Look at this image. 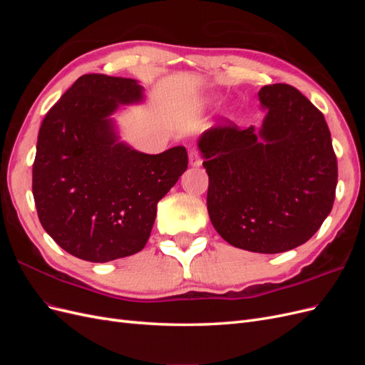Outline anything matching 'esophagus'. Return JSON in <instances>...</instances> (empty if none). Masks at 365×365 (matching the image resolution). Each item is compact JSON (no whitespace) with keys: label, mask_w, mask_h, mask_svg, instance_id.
Returning a JSON list of instances; mask_svg holds the SVG:
<instances>
[{"label":"esophagus","mask_w":365,"mask_h":365,"mask_svg":"<svg viewBox=\"0 0 365 365\" xmlns=\"http://www.w3.org/2000/svg\"><path fill=\"white\" fill-rule=\"evenodd\" d=\"M189 161H190V165H201L202 160H201L200 152H197L196 149H190V152H189Z\"/></svg>","instance_id":"obj_1"}]
</instances>
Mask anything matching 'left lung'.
Returning a JSON list of instances; mask_svg holds the SVG:
<instances>
[{
    "instance_id": "8db88e82",
    "label": "left lung",
    "mask_w": 365,
    "mask_h": 365,
    "mask_svg": "<svg viewBox=\"0 0 365 365\" xmlns=\"http://www.w3.org/2000/svg\"><path fill=\"white\" fill-rule=\"evenodd\" d=\"M262 128L225 125L197 141L208 175L210 220L230 245L289 251L311 239L335 201L338 164L322 111L286 83L259 91Z\"/></svg>"
}]
</instances>
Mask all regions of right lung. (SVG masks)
Listing matches in <instances>:
<instances>
[{
	"label": "right lung",
	"mask_w": 365,
	"mask_h": 365,
	"mask_svg": "<svg viewBox=\"0 0 365 365\" xmlns=\"http://www.w3.org/2000/svg\"><path fill=\"white\" fill-rule=\"evenodd\" d=\"M141 101L134 79L83 74L42 120L33 197L43 230L74 257L103 263L141 251L158 201L187 169L182 146L148 155L118 141L109 115Z\"/></svg>",
	"instance_id": "add662e5"
}]
</instances>
